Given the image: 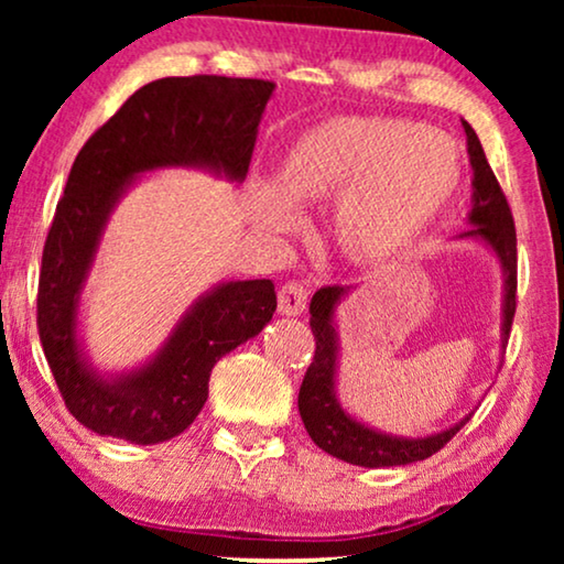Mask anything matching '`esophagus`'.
Instances as JSON below:
<instances>
[{
    "mask_svg": "<svg viewBox=\"0 0 564 564\" xmlns=\"http://www.w3.org/2000/svg\"><path fill=\"white\" fill-rule=\"evenodd\" d=\"M307 303V290L300 282H288L280 288V295H276V307H280L282 315H300L305 311Z\"/></svg>",
    "mask_w": 564,
    "mask_h": 564,
    "instance_id": "34e87169",
    "label": "esophagus"
}]
</instances>
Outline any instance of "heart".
<instances>
[{"label":"heart","mask_w":564,"mask_h":564,"mask_svg":"<svg viewBox=\"0 0 564 564\" xmlns=\"http://www.w3.org/2000/svg\"><path fill=\"white\" fill-rule=\"evenodd\" d=\"M454 138L405 118H334L305 130L284 156L280 184H259L253 220L295 234V205L336 203L330 234L351 267L377 269L413 249L465 187Z\"/></svg>","instance_id":"1"}]
</instances>
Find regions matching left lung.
Here are the masks:
<instances>
[{
  "mask_svg": "<svg viewBox=\"0 0 564 564\" xmlns=\"http://www.w3.org/2000/svg\"><path fill=\"white\" fill-rule=\"evenodd\" d=\"M467 133L469 166H473V207L467 213V230L459 241H477L498 259L503 272V305H500V349H506L508 334L516 313V226L511 207L506 203L503 189L485 159L482 143L467 120H462ZM357 290V284H334L321 288L311 300V328L315 336V357L307 367L305 380L300 384L297 408L307 434L330 457L359 467H400L413 465L436 454L465 423V419L449 429L434 431L426 436H398L359 421L341 405L336 395L338 375V305Z\"/></svg>",
  "mask_w": 564,
  "mask_h": 564,
  "instance_id": "8db88e82",
  "label": "left lung"
}]
</instances>
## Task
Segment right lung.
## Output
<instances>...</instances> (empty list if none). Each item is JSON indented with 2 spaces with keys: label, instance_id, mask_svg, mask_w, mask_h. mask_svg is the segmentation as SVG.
I'll return each instance as SVG.
<instances>
[{
  "label": "right lung",
  "instance_id": "add662e5",
  "mask_svg": "<svg viewBox=\"0 0 564 564\" xmlns=\"http://www.w3.org/2000/svg\"><path fill=\"white\" fill-rule=\"evenodd\" d=\"M274 84L166 76L145 84L84 143L43 249L37 330L66 408L99 436L161 444L207 400L220 357L259 336L276 311L272 280H228L192 303L141 365L102 372L82 336V295L115 207L141 176L199 169L241 184Z\"/></svg>",
  "mask_w": 564,
  "mask_h": 564
}]
</instances>
